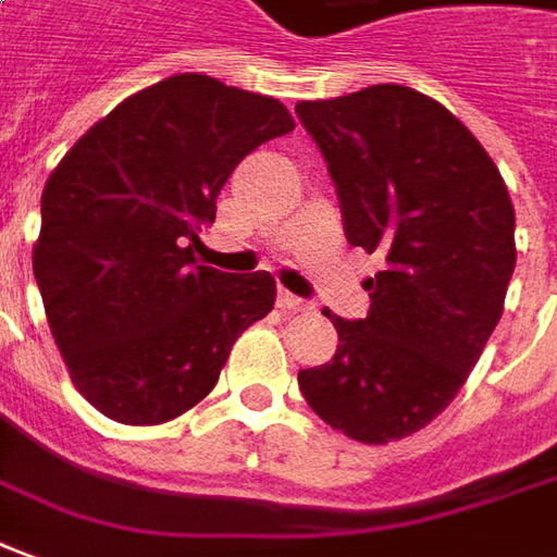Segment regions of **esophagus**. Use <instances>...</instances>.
Listing matches in <instances>:
<instances>
[{"label": "esophagus", "mask_w": 557, "mask_h": 557, "mask_svg": "<svg viewBox=\"0 0 557 557\" xmlns=\"http://www.w3.org/2000/svg\"><path fill=\"white\" fill-rule=\"evenodd\" d=\"M278 306H282L285 312H306V309H309V302L302 300V297H294L285 287L278 290Z\"/></svg>", "instance_id": "34e87169"}]
</instances>
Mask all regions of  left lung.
<instances>
[{
  "label": "left lung",
  "mask_w": 557,
  "mask_h": 557,
  "mask_svg": "<svg viewBox=\"0 0 557 557\" xmlns=\"http://www.w3.org/2000/svg\"><path fill=\"white\" fill-rule=\"evenodd\" d=\"M327 160L345 239L385 257L370 312L345 321L336 355L300 370L333 431L382 446L455 400L500 321L516 270V212L500 172L436 99L400 84L300 102Z\"/></svg>",
  "instance_id": "8db88e82"
}]
</instances>
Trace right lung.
Wrapping results in <instances>:
<instances>
[{
    "label": "right lung",
    "mask_w": 557,
    "mask_h": 557,
    "mask_svg": "<svg viewBox=\"0 0 557 557\" xmlns=\"http://www.w3.org/2000/svg\"><path fill=\"white\" fill-rule=\"evenodd\" d=\"M290 129L278 99L187 72L124 99L51 172L33 272L69 375L102 416L178 418L272 312L270 272L202 267L199 230L242 157Z\"/></svg>",
    "instance_id": "obj_1"
}]
</instances>
